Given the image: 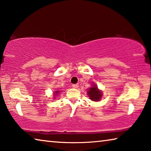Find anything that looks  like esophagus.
Returning <instances> with one entry per match:
<instances>
[{
  "label": "esophagus",
  "mask_w": 151,
  "mask_h": 151,
  "mask_svg": "<svg viewBox=\"0 0 151 151\" xmlns=\"http://www.w3.org/2000/svg\"><path fill=\"white\" fill-rule=\"evenodd\" d=\"M72 86L74 88H77L78 87V84H74V85H72Z\"/></svg>",
  "instance_id": "obj_1"
}]
</instances>
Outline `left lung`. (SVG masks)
<instances>
[{"mask_svg":"<svg viewBox=\"0 0 151 151\" xmlns=\"http://www.w3.org/2000/svg\"><path fill=\"white\" fill-rule=\"evenodd\" d=\"M88 96L93 101H98L101 99L102 96V93L98 90L97 86L94 85L93 87L89 88V91L87 92Z\"/></svg>","mask_w":151,"mask_h":151,"instance_id":"left-lung-1","label":"left lung"}]
</instances>
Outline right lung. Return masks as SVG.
Returning a JSON list of instances; mask_svg holds the SVG:
<instances>
[{"label":"right lung","mask_w":151,"mask_h":151,"mask_svg":"<svg viewBox=\"0 0 151 151\" xmlns=\"http://www.w3.org/2000/svg\"><path fill=\"white\" fill-rule=\"evenodd\" d=\"M58 92H59V91H55V96H56L55 95H57V94H58Z\"/></svg>","instance_id":"obj_1"}]
</instances>
